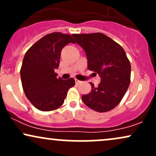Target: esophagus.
Wrapping results in <instances>:
<instances>
[{
    "mask_svg": "<svg viewBox=\"0 0 156 156\" xmlns=\"http://www.w3.org/2000/svg\"><path fill=\"white\" fill-rule=\"evenodd\" d=\"M75 81H76V84H79V83H81V81H80V80H78V79H75Z\"/></svg>",
    "mask_w": 156,
    "mask_h": 156,
    "instance_id": "esophagus-1",
    "label": "esophagus"
}]
</instances>
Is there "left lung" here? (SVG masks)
<instances>
[{
	"mask_svg": "<svg viewBox=\"0 0 156 156\" xmlns=\"http://www.w3.org/2000/svg\"><path fill=\"white\" fill-rule=\"evenodd\" d=\"M73 38L83 48L88 69L98 73L101 81L81 99L87 106L98 112L112 110L120 103L130 82V61L120 44L102 33L74 34Z\"/></svg>",
	"mask_w": 156,
	"mask_h": 156,
	"instance_id": "obj_1",
	"label": "left lung"
}]
</instances>
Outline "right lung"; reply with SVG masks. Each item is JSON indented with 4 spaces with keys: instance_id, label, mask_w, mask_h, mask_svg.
I'll list each match as a JSON object with an SVG mask.
<instances>
[{
    "instance_id": "1",
    "label": "right lung",
    "mask_w": 156,
    "mask_h": 156,
    "mask_svg": "<svg viewBox=\"0 0 156 156\" xmlns=\"http://www.w3.org/2000/svg\"><path fill=\"white\" fill-rule=\"evenodd\" d=\"M75 43L72 36L53 32L44 36L27 51L20 69L23 91L38 110L50 112L64 103L74 78H57L54 69L59 66L61 51L68 43Z\"/></svg>"
}]
</instances>
